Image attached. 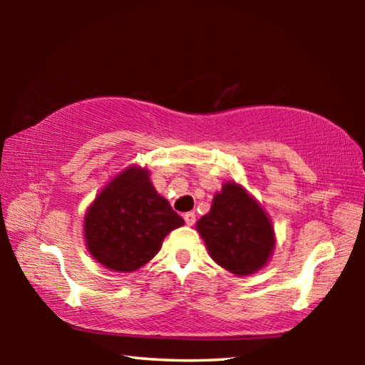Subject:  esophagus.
Returning <instances> with one entry per match:
<instances>
[{"mask_svg":"<svg viewBox=\"0 0 365 365\" xmlns=\"http://www.w3.org/2000/svg\"><path fill=\"white\" fill-rule=\"evenodd\" d=\"M183 219H185V222H187V225H193L196 222V214L195 212H187L183 215Z\"/></svg>","mask_w":365,"mask_h":365,"instance_id":"34e87169","label":"esophagus"}]
</instances>
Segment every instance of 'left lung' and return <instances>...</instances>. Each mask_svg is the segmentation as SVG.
Returning <instances> with one entry per match:
<instances>
[{"instance_id": "left-lung-1", "label": "left lung", "mask_w": 365, "mask_h": 365, "mask_svg": "<svg viewBox=\"0 0 365 365\" xmlns=\"http://www.w3.org/2000/svg\"><path fill=\"white\" fill-rule=\"evenodd\" d=\"M215 264L238 277L256 274L267 265L275 250L272 220L237 182H225L214 195L211 211L196 222Z\"/></svg>"}]
</instances>
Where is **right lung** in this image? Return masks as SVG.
<instances>
[{
    "label": "right lung",
    "instance_id": "right-lung-1",
    "mask_svg": "<svg viewBox=\"0 0 365 365\" xmlns=\"http://www.w3.org/2000/svg\"><path fill=\"white\" fill-rule=\"evenodd\" d=\"M183 224L153 187L150 170L130 164L110 178L86 209L83 238L96 262L125 274L150 262L164 238Z\"/></svg>",
    "mask_w": 365,
    "mask_h": 365
}]
</instances>
